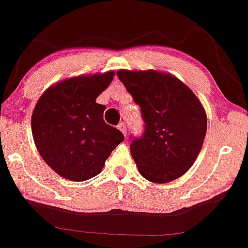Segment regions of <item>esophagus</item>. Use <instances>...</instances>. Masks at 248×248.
Here are the masks:
<instances>
[{"label": "esophagus", "mask_w": 248, "mask_h": 248, "mask_svg": "<svg viewBox=\"0 0 248 248\" xmlns=\"http://www.w3.org/2000/svg\"><path fill=\"white\" fill-rule=\"evenodd\" d=\"M118 128H119V130H120V132L124 134V135H127V127H126V124H124V122H121V124H119Z\"/></svg>", "instance_id": "34e87169"}]
</instances>
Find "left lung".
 I'll use <instances>...</instances> for the list:
<instances>
[{
    "mask_svg": "<svg viewBox=\"0 0 248 248\" xmlns=\"http://www.w3.org/2000/svg\"><path fill=\"white\" fill-rule=\"evenodd\" d=\"M119 79L141 107L144 133L130 154L143 178L165 184L184 175L198 158L207 133V114L194 92L171 74L126 70Z\"/></svg>",
    "mask_w": 248,
    "mask_h": 248,
    "instance_id": "left-lung-1",
    "label": "left lung"
}]
</instances>
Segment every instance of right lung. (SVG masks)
Listing matches in <instances>:
<instances>
[{
	"label": "right lung",
	"instance_id": "1",
	"mask_svg": "<svg viewBox=\"0 0 248 248\" xmlns=\"http://www.w3.org/2000/svg\"><path fill=\"white\" fill-rule=\"evenodd\" d=\"M114 71L61 80L41 94L32 113V135L39 154L62 178L84 181L99 174L105 160L124 140L104 121L105 106L95 98Z\"/></svg>",
	"mask_w": 248,
	"mask_h": 248
}]
</instances>
